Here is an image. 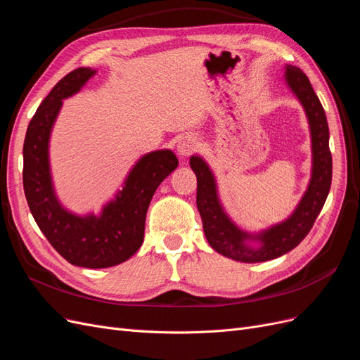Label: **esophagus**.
<instances>
[{
    "mask_svg": "<svg viewBox=\"0 0 360 360\" xmlns=\"http://www.w3.org/2000/svg\"><path fill=\"white\" fill-rule=\"evenodd\" d=\"M196 148H198V140L191 134L183 135V137H180L177 141V152L183 158L191 156L196 150Z\"/></svg>",
    "mask_w": 360,
    "mask_h": 360,
    "instance_id": "1",
    "label": "esophagus"
}]
</instances>
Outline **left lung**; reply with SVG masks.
<instances>
[{"mask_svg":"<svg viewBox=\"0 0 360 360\" xmlns=\"http://www.w3.org/2000/svg\"><path fill=\"white\" fill-rule=\"evenodd\" d=\"M286 80L305 108L313 140L311 181L298 208L286 221L259 235H247L240 231L223 212L217 200L212 171L201 158H191V168L198 180L196 205L202 219L207 241L220 255L240 262H265L295 249L311 231L330 189L332 155L329 150V128L325 110L313 91L311 83L298 67H286ZM245 239H259L263 245L260 250H252L243 243Z\"/></svg>","mask_w":360,"mask_h":360,"instance_id":"obj_1","label":"left lung"}]
</instances>
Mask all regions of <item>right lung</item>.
I'll list each match as a JSON object with an SVG mask.
<instances>
[{"mask_svg":"<svg viewBox=\"0 0 360 360\" xmlns=\"http://www.w3.org/2000/svg\"><path fill=\"white\" fill-rule=\"evenodd\" d=\"M94 74L83 67L68 72L37 108L23 143V191L37 225L62 257L83 268H108L125 262L141 247L148 204L179 160L171 150L143 156L100 217L74 216L59 205L49 171V135L62 100L79 92Z\"/></svg>","mask_w":360,"mask_h":360,"instance_id":"obj_1","label":"right lung"}]
</instances>
